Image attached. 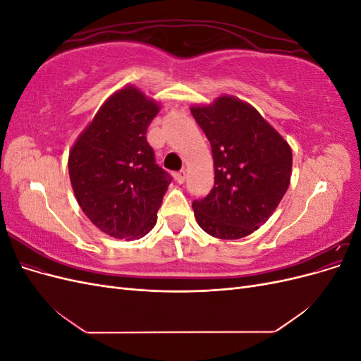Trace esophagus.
Returning a JSON list of instances; mask_svg holds the SVG:
<instances>
[{"label":"esophagus","mask_w":361,"mask_h":361,"mask_svg":"<svg viewBox=\"0 0 361 361\" xmlns=\"http://www.w3.org/2000/svg\"><path fill=\"white\" fill-rule=\"evenodd\" d=\"M176 179L179 183H183L185 179H187V170H180L178 174H176Z\"/></svg>","instance_id":"1"}]
</instances>
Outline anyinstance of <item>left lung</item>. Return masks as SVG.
<instances>
[{"label":"left lung","instance_id":"8db88e82","mask_svg":"<svg viewBox=\"0 0 361 361\" xmlns=\"http://www.w3.org/2000/svg\"><path fill=\"white\" fill-rule=\"evenodd\" d=\"M191 113L209 140L214 188L192 202L197 224L218 239L253 233L274 214L288 191L292 149L256 108L231 94Z\"/></svg>","mask_w":361,"mask_h":361}]
</instances>
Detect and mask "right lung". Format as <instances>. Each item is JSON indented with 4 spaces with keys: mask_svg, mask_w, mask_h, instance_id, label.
I'll use <instances>...</instances> for the list:
<instances>
[{
    "mask_svg": "<svg viewBox=\"0 0 361 361\" xmlns=\"http://www.w3.org/2000/svg\"><path fill=\"white\" fill-rule=\"evenodd\" d=\"M161 104L128 84L101 105L75 140L68 167L82 212L111 238L140 239L157 224L170 178L146 140Z\"/></svg>",
    "mask_w": 361,
    "mask_h": 361,
    "instance_id": "add662e5",
    "label": "right lung"
}]
</instances>
